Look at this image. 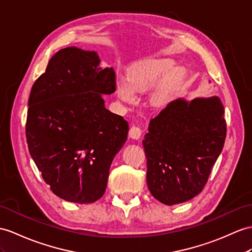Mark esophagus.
Listing matches in <instances>:
<instances>
[{
	"mask_svg": "<svg viewBox=\"0 0 252 252\" xmlns=\"http://www.w3.org/2000/svg\"><path fill=\"white\" fill-rule=\"evenodd\" d=\"M142 134V129L139 126H132L129 130V137L132 139H139Z\"/></svg>",
	"mask_w": 252,
	"mask_h": 252,
	"instance_id": "34e87169",
	"label": "esophagus"
}]
</instances>
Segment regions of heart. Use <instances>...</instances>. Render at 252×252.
I'll return each mask as SVG.
<instances>
[{
	"label": "heart",
	"mask_w": 252,
	"mask_h": 252,
	"mask_svg": "<svg viewBox=\"0 0 252 252\" xmlns=\"http://www.w3.org/2000/svg\"><path fill=\"white\" fill-rule=\"evenodd\" d=\"M173 66L172 61L165 59L146 60L134 67L128 73V82L120 80L116 83V92L121 99L127 102H132L136 98L134 92H143L152 88L165 72H168ZM170 89L169 80L159 87L152 95V101L155 105H161L167 99Z\"/></svg>",
	"instance_id": "obj_1"
}]
</instances>
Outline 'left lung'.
Returning a JSON list of instances; mask_svg holds the SVG:
<instances>
[{"mask_svg": "<svg viewBox=\"0 0 252 252\" xmlns=\"http://www.w3.org/2000/svg\"><path fill=\"white\" fill-rule=\"evenodd\" d=\"M218 97L171 101L152 119L143 147L146 182L165 205L183 203L203 190L223 149L226 123Z\"/></svg>", "mask_w": 252, "mask_h": 252, "instance_id": "8db88e82", "label": "left lung"}]
</instances>
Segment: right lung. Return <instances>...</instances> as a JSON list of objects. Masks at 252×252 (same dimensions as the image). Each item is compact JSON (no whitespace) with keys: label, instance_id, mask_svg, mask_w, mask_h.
<instances>
[{"label":"right lung","instance_id":"obj_1","mask_svg":"<svg viewBox=\"0 0 252 252\" xmlns=\"http://www.w3.org/2000/svg\"><path fill=\"white\" fill-rule=\"evenodd\" d=\"M95 51L55 53L33 84L26 134L29 152L54 194L93 203L106 191L109 169L127 139L128 123L105 108L115 92L112 67Z\"/></svg>","mask_w":252,"mask_h":252}]
</instances>
